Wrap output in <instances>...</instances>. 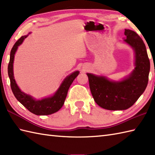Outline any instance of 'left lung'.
<instances>
[{"mask_svg": "<svg viewBox=\"0 0 155 155\" xmlns=\"http://www.w3.org/2000/svg\"><path fill=\"white\" fill-rule=\"evenodd\" d=\"M124 41L135 52L136 67L129 77L120 82H113L104 77L87 73L92 95L96 103L104 109L126 110L132 107L146 89L150 61L145 45L139 35L125 29Z\"/></svg>", "mask_w": 155, "mask_h": 155, "instance_id": "obj_1", "label": "left lung"}]
</instances>
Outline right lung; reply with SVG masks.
<instances>
[{
  "instance_id": "add662e5",
  "label": "right lung",
  "mask_w": 155,
  "mask_h": 155,
  "mask_svg": "<svg viewBox=\"0 0 155 155\" xmlns=\"http://www.w3.org/2000/svg\"><path fill=\"white\" fill-rule=\"evenodd\" d=\"M27 36H22L15 42L11 49L10 54V61L8 66V74L11 81V87L13 94L20 103L23 106L31 112L32 113L37 115H48L53 114L57 112L63 106L65 98L67 97L68 88L70 87L74 78L77 77L79 72L75 71L68 76L65 78L63 83L61 85L54 96L51 97L43 98L42 100L37 101L32 98L30 95H28L19 89L16 84L13 76V61H14L15 54L18 47L22 44L25 38Z\"/></svg>"
}]
</instances>
